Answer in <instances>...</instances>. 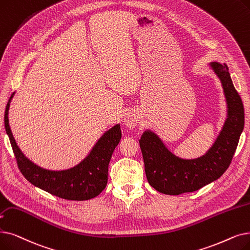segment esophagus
<instances>
[{
	"mask_svg": "<svg viewBox=\"0 0 250 250\" xmlns=\"http://www.w3.org/2000/svg\"><path fill=\"white\" fill-rule=\"evenodd\" d=\"M138 124V116L134 113H127L125 117V125L128 128H134Z\"/></svg>",
	"mask_w": 250,
	"mask_h": 250,
	"instance_id": "1",
	"label": "esophagus"
}]
</instances>
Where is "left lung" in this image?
I'll return each mask as SVG.
<instances>
[{"label": "left lung", "mask_w": 250, "mask_h": 250, "mask_svg": "<svg viewBox=\"0 0 250 250\" xmlns=\"http://www.w3.org/2000/svg\"><path fill=\"white\" fill-rule=\"evenodd\" d=\"M220 78L228 104V118L209 151L197 159H181L166 148L152 132H145L139 143L148 183L160 193L180 195L196 191L219 179L229 167L244 127V107L232 83L227 64L210 63Z\"/></svg>", "instance_id": "obj_1"}]
</instances>
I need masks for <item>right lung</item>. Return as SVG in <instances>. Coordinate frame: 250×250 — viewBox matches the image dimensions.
Listing matches in <instances>:
<instances>
[{
	"mask_svg": "<svg viewBox=\"0 0 250 250\" xmlns=\"http://www.w3.org/2000/svg\"><path fill=\"white\" fill-rule=\"evenodd\" d=\"M11 95L5 110V128L19 170L32 185L57 197L67 200L92 199L105 189L108 181V166L115 147L122 139L121 125H116L97 142L91 153L80 165L66 170L44 169L27 159L18 148L11 132L8 119Z\"/></svg>",
	"mask_w": 250,
	"mask_h": 250,
	"instance_id": "obj_1",
	"label": "right lung"
}]
</instances>
